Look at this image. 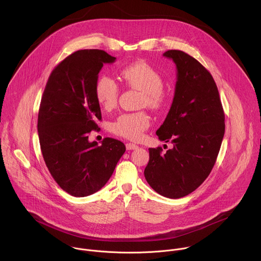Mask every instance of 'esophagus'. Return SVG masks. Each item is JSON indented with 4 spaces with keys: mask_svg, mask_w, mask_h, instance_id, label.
Segmentation results:
<instances>
[{
    "mask_svg": "<svg viewBox=\"0 0 261 261\" xmlns=\"http://www.w3.org/2000/svg\"><path fill=\"white\" fill-rule=\"evenodd\" d=\"M138 147V145H136V144H134V143H131V142H129V143H126V148L127 150H136V148Z\"/></svg>",
    "mask_w": 261,
    "mask_h": 261,
    "instance_id": "34e87169",
    "label": "esophagus"
}]
</instances>
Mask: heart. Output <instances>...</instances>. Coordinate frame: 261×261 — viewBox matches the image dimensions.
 Returning <instances> with one entry per match:
<instances>
[{
  "label": "heart",
  "instance_id": "obj_1",
  "mask_svg": "<svg viewBox=\"0 0 261 261\" xmlns=\"http://www.w3.org/2000/svg\"><path fill=\"white\" fill-rule=\"evenodd\" d=\"M120 76L124 83L141 92L140 104L153 109L163 105V80L159 72L145 62H137L124 67ZM95 97L101 107L109 109L117 104L120 89L118 84L106 75L98 77L94 88ZM150 126V117L143 111L124 114L113 124V131L125 138L137 140Z\"/></svg>",
  "mask_w": 261,
  "mask_h": 261
}]
</instances>
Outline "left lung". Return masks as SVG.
<instances>
[{
    "label": "left lung",
    "instance_id": "8db88e82",
    "mask_svg": "<svg viewBox=\"0 0 261 261\" xmlns=\"http://www.w3.org/2000/svg\"><path fill=\"white\" fill-rule=\"evenodd\" d=\"M176 66V84L169 113L157 130L172 147H151L144 169L148 185L160 195L180 198L192 193L211 173L225 132V116L212 74L193 57L167 50Z\"/></svg>",
    "mask_w": 261,
    "mask_h": 261
}]
</instances>
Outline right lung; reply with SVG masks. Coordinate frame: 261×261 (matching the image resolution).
<instances>
[{"label": "right lung", "mask_w": 261, "mask_h": 261, "mask_svg": "<svg viewBox=\"0 0 261 261\" xmlns=\"http://www.w3.org/2000/svg\"><path fill=\"white\" fill-rule=\"evenodd\" d=\"M116 61L101 49H82L68 56L50 73L41 98L38 135L44 162L60 187L75 197L99 191L126 151L106 137L89 141L101 121L95 84L103 64Z\"/></svg>", "instance_id": "right-lung-1"}]
</instances>
